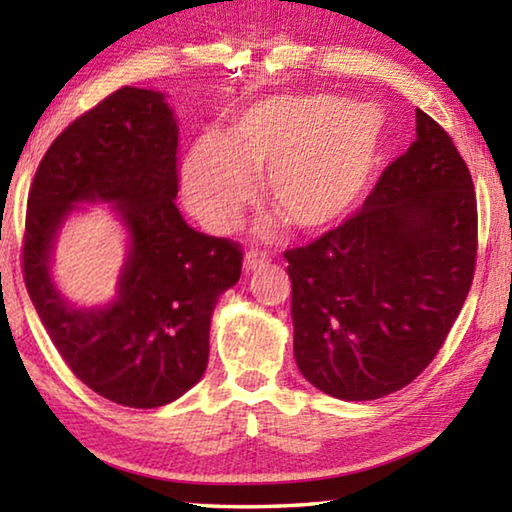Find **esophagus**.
Listing matches in <instances>:
<instances>
[{"label":"esophagus","instance_id":"obj_1","mask_svg":"<svg viewBox=\"0 0 512 512\" xmlns=\"http://www.w3.org/2000/svg\"><path fill=\"white\" fill-rule=\"evenodd\" d=\"M268 264V257L264 253H259V250H248L244 255V271L246 273H253L257 268H262Z\"/></svg>","mask_w":512,"mask_h":512}]
</instances>
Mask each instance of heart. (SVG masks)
I'll return each instance as SVG.
<instances>
[{"label": "heart", "instance_id": "heart-1", "mask_svg": "<svg viewBox=\"0 0 512 512\" xmlns=\"http://www.w3.org/2000/svg\"><path fill=\"white\" fill-rule=\"evenodd\" d=\"M381 119L375 108L336 97H273L237 119L230 133L205 137L185 162V201L212 232L239 221L255 176L293 228L325 230L359 201L375 171Z\"/></svg>", "mask_w": 512, "mask_h": 512}]
</instances>
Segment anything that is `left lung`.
<instances>
[{
    "label": "left lung",
    "instance_id": "left-lung-1",
    "mask_svg": "<svg viewBox=\"0 0 512 512\" xmlns=\"http://www.w3.org/2000/svg\"><path fill=\"white\" fill-rule=\"evenodd\" d=\"M415 133L357 214L284 253L296 363L339 400H377L411 384L443 348L472 287L470 169L427 112L415 110Z\"/></svg>",
    "mask_w": 512,
    "mask_h": 512
}]
</instances>
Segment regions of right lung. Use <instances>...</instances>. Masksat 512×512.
<instances>
[{"mask_svg": "<svg viewBox=\"0 0 512 512\" xmlns=\"http://www.w3.org/2000/svg\"><path fill=\"white\" fill-rule=\"evenodd\" d=\"M178 124L164 94L121 88L74 119L33 178L22 271L69 370L106 400L155 409L187 393L210 357L216 300L241 275V246L189 228L176 207ZM76 202H112L129 230L118 298L76 310L50 280V250Z\"/></svg>", "mask_w": 512, "mask_h": 512, "instance_id": "obj_1", "label": "right lung"}]
</instances>
